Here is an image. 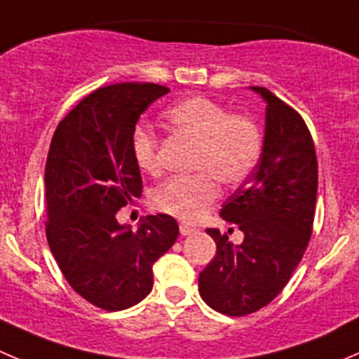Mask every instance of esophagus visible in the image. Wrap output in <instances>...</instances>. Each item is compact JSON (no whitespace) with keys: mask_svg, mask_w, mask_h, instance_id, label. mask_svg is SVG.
Masks as SVG:
<instances>
[{"mask_svg":"<svg viewBox=\"0 0 359 359\" xmlns=\"http://www.w3.org/2000/svg\"><path fill=\"white\" fill-rule=\"evenodd\" d=\"M179 229H180V235H193V233H196L198 229L194 228V226H189V224H186V222H180L179 224Z\"/></svg>","mask_w":359,"mask_h":359,"instance_id":"34e87169","label":"esophagus"}]
</instances>
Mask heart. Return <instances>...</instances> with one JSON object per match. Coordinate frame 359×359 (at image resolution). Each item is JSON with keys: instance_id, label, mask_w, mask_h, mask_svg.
I'll return each instance as SVG.
<instances>
[{"instance_id": "b5f03b06", "label": "heart", "mask_w": 359, "mask_h": 359, "mask_svg": "<svg viewBox=\"0 0 359 359\" xmlns=\"http://www.w3.org/2000/svg\"><path fill=\"white\" fill-rule=\"evenodd\" d=\"M170 126L196 144L194 177H173L156 189L152 203L158 210L182 221H196L217 200L216 180L226 187L245 182L259 165L264 149L263 130L249 116H231L221 103L205 96H191L166 110ZM131 151L138 168L159 170L158 142L145 128H137Z\"/></svg>"}]
</instances>
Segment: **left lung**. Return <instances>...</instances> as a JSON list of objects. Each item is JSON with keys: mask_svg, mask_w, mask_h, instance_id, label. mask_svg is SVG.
<instances>
[{"mask_svg": "<svg viewBox=\"0 0 359 359\" xmlns=\"http://www.w3.org/2000/svg\"><path fill=\"white\" fill-rule=\"evenodd\" d=\"M249 89L266 103L263 156L221 208L243 240L233 245L228 235L208 228L217 250L198 279L205 304L226 316L252 314L283 291L311 240L318 198V158L307 124L268 89Z\"/></svg>", "mask_w": 359, "mask_h": 359, "instance_id": "8db88e82", "label": "left lung"}]
</instances>
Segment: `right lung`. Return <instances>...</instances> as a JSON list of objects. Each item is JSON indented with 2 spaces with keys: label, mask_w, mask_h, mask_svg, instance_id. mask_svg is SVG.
Wrapping results in <instances>:
<instances>
[{
  "label": "right lung",
  "mask_w": 359,
  "mask_h": 359,
  "mask_svg": "<svg viewBox=\"0 0 359 359\" xmlns=\"http://www.w3.org/2000/svg\"><path fill=\"white\" fill-rule=\"evenodd\" d=\"M158 83L123 82L86 96L59 123L45 166L47 240L62 276L89 304L116 312L152 291V264L175 243L168 214L147 215L137 231L117 221L142 196L131 138L142 114L168 95Z\"/></svg>",
  "instance_id": "right-lung-1"
}]
</instances>
